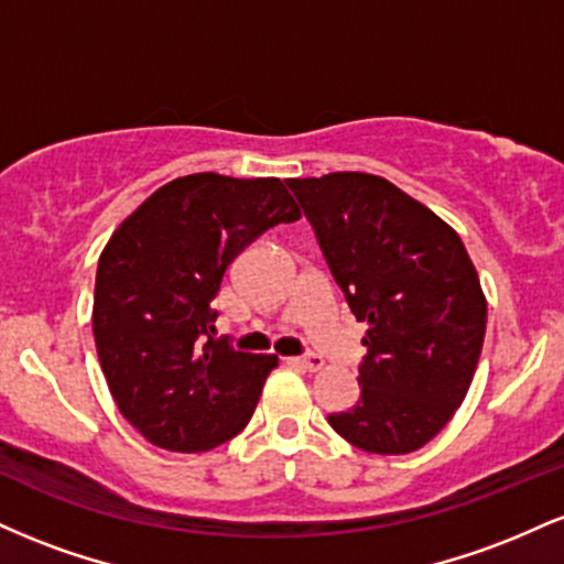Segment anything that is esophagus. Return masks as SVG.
Returning <instances> with one entry per match:
<instances>
[{"label":"esophagus","instance_id":"obj_1","mask_svg":"<svg viewBox=\"0 0 564 564\" xmlns=\"http://www.w3.org/2000/svg\"><path fill=\"white\" fill-rule=\"evenodd\" d=\"M291 364L304 368V371H321L323 358H321V355L310 352V355H300V358H291Z\"/></svg>","mask_w":564,"mask_h":564}]
</instances>
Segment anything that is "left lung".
<instances>
[{"instance_id":"1","label":"left lung","mask_w":564,"mask_h":564,"mask_svg":"<svg viewBox=\"0 0 564 564\" xmlns=\"http://www.w3.org/2000/svg\"><path fill=\"white\" fill-rule=\"evenodd\" d=\"M286 185L368 321L360 400L328 424L360 451H419L464 403L480 360L488 304L475 264L456 230L390 180L334 172Z\"/></svg>"}]
</instances>
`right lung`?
<instances>
[{
  "mask_svg": "<svg viewBox=\"0 0 564 564\" xmlns=\"http://www.w3.org/2000/svg\"><path fill=\"white\" fill-rule=\"evenodd\" d=\"M300 206L278 177H177L142 200L102 249L93 332L121 416L148 443L198 453L249 424L275 355L217 339L212 307L230 262Z\"/></svg>",
  "mask_w": 564,
  "mask_h": 564,
  "instance_id": "right-lung-1",
  "label": "right lung"
}]
</instances>
